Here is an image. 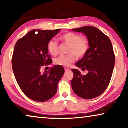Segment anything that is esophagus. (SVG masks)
<instances>
[{
  "instance_id": "34e87169",
  "label": "esophagus",
  "mask_w": 128,
  "mask_h": 128,
  "mask_svg": "<svg viewBox=\"0 0 128 128\" xmlns=\"http://www.w3.org/2000/svg\"><path fill=\"white\" fill-rule=\"evenodd\" d=\"M64 70H65V72H68L69 70V69H68L67 68H64Z\"/></svg>"
}]
</instances>
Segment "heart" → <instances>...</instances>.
<instances>
[{"instance_id":"heart-1","label":"heart","mask_w":128,"mask_h":128,"mask_svg":"<svg viewBox=\"0 0 128 128\" xmlns=\"http://www.w3.org/2000/svg\"><path fill=\"white\" fill-rule=\"evenodd\" d=\"M60 41L68 45L66 55L59 56L54 60L55 64L61 66H68L74 60V56L78 58L83 57L88 51L89 42L87 38L82 37L79 34L68 32L60 38ZM48 50L51 55L55 56L58 53L59 44L56 41L51 40L48 42Z\"/></svg>"}]
</instances>
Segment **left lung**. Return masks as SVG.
I'll use <instances>...</instances> for the list:
<instances>
[{"mask_svg": "<svg viewBox=\"0 0 128 128\" xmlns=\"http://www.w3.org/2000/svg\"><path fill=\"white\" fill-rule=\"evenodd\" d=\"M82 32L87 37L89 49L76 66L87 74L82 75L80 70L72 69L74 76L72 87L74 93L84 99L98 97L105 92L111 81L115 57L110 38L95 27H82L72 29Z\"/></svg>", "mask_w": 128, "mask_h": 128, "instance_id": "left-lung-1", "label": "left lung"}]
</instances>
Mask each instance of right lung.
<instances>
[{
    "label": "right lung",
    "mask_w": 128,
    "mask_h": 128,
    "mask_svg": "<svg viewBox=\"0 0 128 128\" xmlns=\"http://www.w3.org/2000/svg\"><path fill=\"white\" fill-rule=\"evenodd\" d=\"M60 31L33 30L15 45L12 67L16 79L23 93L34 101L45 102L53 97L64 73L59 65L44 73L40 72L42 66L52 63L47 45Z\"/></svg>",
    "instance_id": "1"
}]
</instances>
